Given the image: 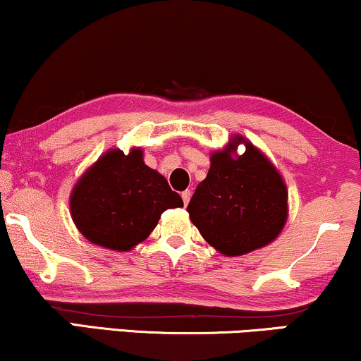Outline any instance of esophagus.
Masks as SVG:
<instances>
[{"mask_svg": "<svg viewBox=\"0 0 361 361\" xmlns=\"http://www.w3.org/2000/svg\"><path fill=\"white\" fill-rule=\"evenodd\" d=\"M190 195H192V192H190V190H184V192H182V200H184V205L189 204Z\"/></svg>", "mask_w": 361, "mask_h": 361, "instance_id": "34e87169", "label": "esophagus"}]
</instances>
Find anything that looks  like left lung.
<instances>
[{
    "label": "left lung",
    "mask_w": 361,
    "mask_h": 361,
    "mask_svg": "<svg viewBox=\"0 0 361 361\" xmlns=\"http://www.w3.org/2000/svg\"><path fill=\"white\" fill-rule=\"evenodd\" d=\"M238 143L246 146L235 156ZM288 192L272 162L242 135L210 156V169L187 212L200 235L227 257L245 255L275 240L287 222Z\"/></svg>",
    "instance_id": "1"
}]
</instances>
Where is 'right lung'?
Wrapping results in <instances>:
<instances>
[{"label": "right lung", "instance_id": "add662e5", "mask_svg": "<svg viewBox=\"0 0 361 361\" xmlns=\"http://www.w3.org/2000/svg\"><path fill=\"white\" fill-rule=\"evenodd\" d=\"M69 204L89 242L118 252L146 240L164 210L184 205L164 176L144 164L140 149L102 154L74 185Z\"/></svg>", "mask_w": 361, "mask_h": 361}]
</instances>
